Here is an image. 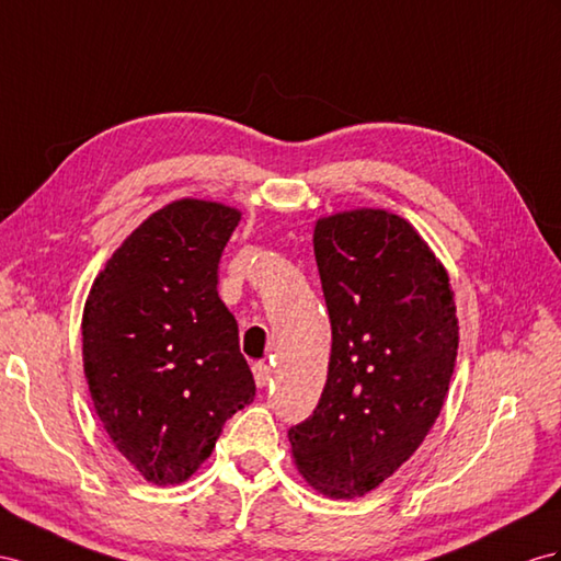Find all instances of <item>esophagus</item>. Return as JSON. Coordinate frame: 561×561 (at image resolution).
Here are the masks:
<instances>
[{
    "label": "esophagus",
    "instance_id": "1",
    "mask_svg": "<svg viewBox=\"0 0 561 561\" xmlns=\"http://www.w3.org/2000/svg\"><path fill=\"white\" fill-rule=\"evenodd\" d=\"M270 375H272V369H270L267 363H255L253 365V377H255V383L261 386V389H263V386H267Z\"/></svg>",
    "mask_w": 561,
    "mask_h": 561
}]
</instances>
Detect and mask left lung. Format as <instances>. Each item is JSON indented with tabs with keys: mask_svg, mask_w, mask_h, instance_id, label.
<instances>
[{
	"mask_svg": "<svg viewBox=\"0 0 561 561\" xmlns=\"http://www.w3.org/2000/svg\"><path fill=\"white\" fill-rule=\"evenodd\" d=\"M312 243L332 355L320 403L289 440L310 485L355 497L434 426L457 357L455 300L448 272L398 215L339 213L318 220Z\"/></svg>",
	"mask_w": 561,
	"mask_h": 561,
	"instance_id": "left-lung-1",
	"label": "left lung"
}]
</instances>
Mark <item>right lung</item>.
Segmentation results:
<instances>
[{"label":"right lung","mask_w":561,"mask_h":561,"mask_svg":"<svg viewBox=\"0 0 561 561\" xmlns=\"http://www.w3.org/2000/svg\"><path fill=\"white\" fill-rule=\"evenodd\" d=\"M239 210L182 198L153 213L99 272L82 314L94 410L144 479H190L255 398L218 265Z\"/></svg>","instance_id":"1"}]
</instances>
